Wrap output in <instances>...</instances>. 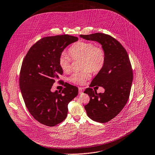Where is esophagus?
Returning <instances> with one entry per match:
<instances>
[{
	"label": "esophagus",
	"mask_w": 155,
	"mask_h": 155,
	"mask_svg": "<svg viewBox=\"0 0 155 155\" xmlns=\"http://www.w3.org/2000/svg\"><path fill=\"white\" fill-rule=\"evenodd\" d=\"M83 93V88L81 87L78 88V93L79 94H81Z\"/></svg>",
	"instance_id": "34e87169"
}]
</instances>
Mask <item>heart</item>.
<instances>
[{
    "label": "heart",
    "mask_w": 155,
    "mask_h": 155,
    "mask_svg": "<svg viewBox=\"0 0 155 155\" xmlns=\"http://www.w3.org/2000/svg\"><path fill=\"white\" fill-rule=\"evenodd\" d=\"M68 53L73 60H81V68L83 70L74 72L68 78L70 81L77 85H82L91 78V71L99 72L104 66L105 51L102 47L96 46L93 42L78 41L69 48ZM71 58L65 52H62L59 56L58 64L65 72L71 69L72 60Z\"/></svg>",
    "instance_id": "obj_1"
}]
</instances>
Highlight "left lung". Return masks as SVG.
<instances>
[{
  "instance_id": "1",
  "label": "left lung",
  "mask_w": 155,
  "mask_h": 155,
  "mask_svg": "<svg viewBox=\"0 0 155 155\" xmlns=\"http://www.w3.org/2000/svg\"><path fill=\"white\" fill-rule=\"evenodd\" d=\"M80 37L100 43L106 53L104 66L90 85V87H103L104 93H97L91 88L85 91L90 97L85 106L88 116L96 122L106 123L117 116L129 100L133 80L130 61L125 48L110 35L96 33Z\"/></svg>"
}]
</instances>
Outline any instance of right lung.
I'll return each instance as SVG.
<instances>
[{"label":"right lung","instance_id":"right-lung-1","mask_svg":"<svg viewBox=\"0 0 155 155\" xmlns=\"http://www.w3.org/2000/svg\"><path fill=\"white\" fill-rule=\"evenodd\" d=\"M78 40L68 35L47 36L33 45L23 61L19 84L25 105L41 124L54 127L65 120L68 104L78 94L75 86L67 84L61 91L51 89L63 70L58 59L64 49Z\"/></svg>","mask_w":155,"mask_h":155}]
</instances>
